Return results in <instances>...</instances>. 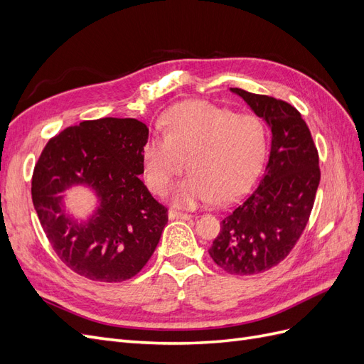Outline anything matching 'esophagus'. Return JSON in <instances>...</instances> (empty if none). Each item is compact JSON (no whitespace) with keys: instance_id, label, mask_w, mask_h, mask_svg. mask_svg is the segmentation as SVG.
<instances>
[{"instance_id":"obj_1","label":"esophagus","mask_w":364,"mask_h":364,"mask_svg":"<svg viewBox=\"0 0 364 364\" xmlns=\"http://www.w3.org/2000/svg\"><path fill=\"white\" fill-rule=\"evenodd\" d=\"M168 218L170 220H191L193 215L178 213V211H174V209H170V211H168Z\"/></svg>"}]
</instances>
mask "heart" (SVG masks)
Instances as JSON below:
<instances>
[{"mask_svg":"<svg viewBox=\"0 0 364 364\" xmlns=\"http://www.w3.org/2000/svg\"><path fill=\"white\" fill-rule=\"evenodd\" d=\"M161 126L165 135L150 136L141 149L142 171L149 188L162 194L186 162L190 173L170 191L178 208L232 200L255 178L266 150L259 118L208 102L171 107Z\"/></svg>","mask_w":364,"mask_h":364,"instance_id":"1","label":"heart"}]
</instances>
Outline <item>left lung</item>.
Instances as JSON below:
<instances>
[{"instance_id": "obj_1", "label": "left lung", "mask_w": 364, "mask_h": 364, "mask_svg": "<svg viewBox=\"0 0 364 364\" xmlns=\"http://www.w3.org/2000/svg\"><path fill=\"white\" fill-rule=\"evenodd\" d=\"M230 92L267 124L270 155L258 186L222 220L208 252L230 274H255L277 266L299 240L321 170L310 129L291 105L240 87H230Z\"/></svg>"}]
</instances>
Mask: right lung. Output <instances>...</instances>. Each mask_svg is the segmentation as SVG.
<instances>
[{
	"label": "right lung",
	"instance_id": "right-lung-1",
	"mask_svg": "<svg viewBox=\"0 0 364 364\" xmlns=\"http://www.w3.org/2000/svg\"><path fill=\"white\" fill-rule=\"evenodd\" d=\"M149 129L135 118L82 121L48 141L35 167L31 199L62 262L98 282L126 281L155 252L167 209L138 176ZM73 186L96 196L93 213L75 218L63 193Z\"/></svg>",
	"mask_w": 364,
	"mask_h": 364
}]
</instances>
